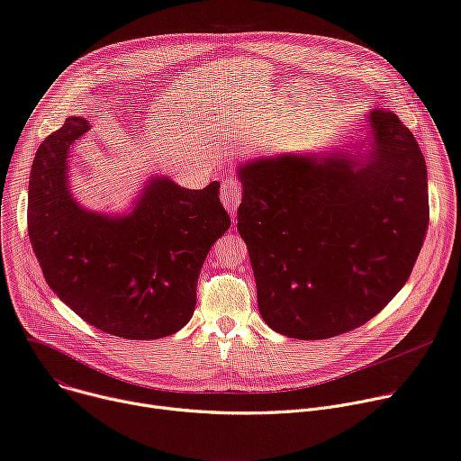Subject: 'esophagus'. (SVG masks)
Returning <instances> with one entry per match:
<instances>
[{"instance_id":"34e87169","label":"esophagus","mask_w":461,"mask_h":461,"mask_svg":"<svg viewBox=\"0 0 461 461\" xmlns=\"http://www.w3.org/2000/svg\"><path fill=\"white\" fill-rule=\"evenodd\" d=\"M240 196H242V187L237 180L228 178L222 182L221 185V200L224 203V207L228 209L230 215L237 213V207L240 203Z\"/></svg>"}]
</instances>
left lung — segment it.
Instances as JSON below:
<instances>
[{
  "label": "left lung",
  "instance_id": "left-lung-1",
  "mask_svg": "<svg viewBox=\"0 0 461 461\" xmlns=\"http://www.w3.org/2000/svg\"><path fill=\"white\" fill-rule=\"evenodd\" d=\"M367 154H283L240 165L237 228L274 330L321 340L379 314L408 281L429 228L423 152L401 119L369 113Z\"/></svg>",
  "mask_w": 461,
  "mask_h": 461
}]
</instances>
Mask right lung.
<instances>
[{
	"label": "right lung",
	"mask_w": 461,
	"mask_h": 461,
	"mask_svg": "<svg viewBox=\"0 0 461 461\" xmlns=\"http://www.w3.org/2000/svg\"><path fill=\"white\" fill-rule=\"evenodd\" d=\"M88 131L71 115L36 150L27 205L34 256L55 294L90 325L131 340L169 337L191 320L200 268L231 224L221 185L194 191L152 178L132 213L88 212L68 184L69 147Z\"/></svg>",
	"instance_id": "add662e5"
}]
</instances>
